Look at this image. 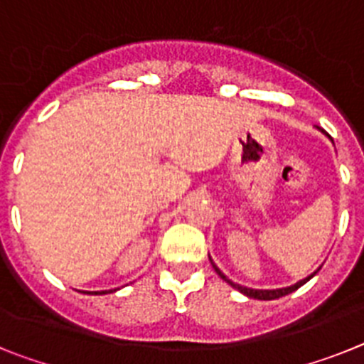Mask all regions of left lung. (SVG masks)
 I'll return each mask as SVG.
<instances>
[{"mask_svg":"<svg viewBox=\"0 0 364 364\" xmlns=\"http://www.w3.org/2000/svg\"><path fill=\"white\" fill-rule=\"evenodd\" d=\"M210 264H213L214 271H216V273L220 274V277L223 278V280H225L227 284H230V286L235 287V289H238L240 293H243V295H245V296H249V299H257V300H274V299H280V296H286V295H289V293L296 291V289H299L300 286H304V284L308 282L309 278H314V277H315V273H317V271L321 269V267H318L317 271H314V273H311V274H308V277H306V278H302V280H299V282H296V284H293V286H287V287H278V289H252V287H245V286H240V284H235V282H232V280H229V278H227L225 274L221 273V271H220V267H218V265L214 264L213 260H210Z\"/></svg>","mask_w":364,"mask_h":364,"instance_id":"1","label":"left lung"}]
</instances>
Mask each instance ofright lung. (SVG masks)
Listing matches in <instances>:
<instances>
[{"label": "right lung", "mask_w": 364, "mask_h": 364, "mask_svg": "<svg viewBox=\"0 0 364 364\" xmlns=\"http://www.w3.org/2000/svg\"><path fill=\"white\" fill-rule=\"evenodd\" d=\"M117 289H107V291H87V293H95V295H106V293H113Z\"/></svg>", "instance_id": "add662e5"}]
</instances>
